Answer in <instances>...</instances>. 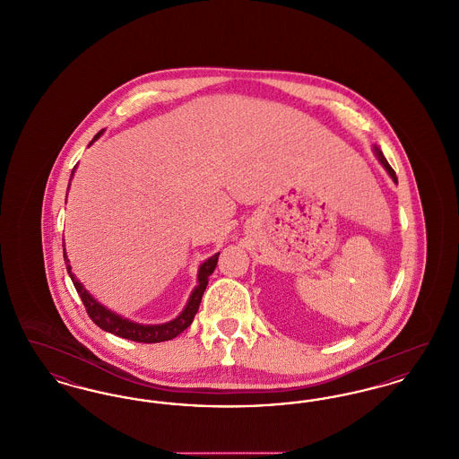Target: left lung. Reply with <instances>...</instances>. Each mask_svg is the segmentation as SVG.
<instances>
[{
    "instance_id": "1",
    "label": "left lung",
    "mask_w": 459,
    "mask_h": 459,
    "mask_svg": "<svg viewBox=\"0 0 459 459\" xmlns=\"http://www.w3.org/2000/svg\"><path fill=\"white\" fill-rule=\"evenodd\" d=\"M373 153L377 156V160L380 161V165L387 170V174L391 175V178H393L394 182H397V177H395V172L393 170V167L387 163V160H385V156L384 153L380 152V148H377V146H373Z\"/></svg>"
}]
</instances>
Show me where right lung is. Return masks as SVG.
I'll list each match as a JSON object with an SVG mask.
<instances>
[{"instance_id": "add662e5", "label": "right lung", "mask_w": 459, "mask_h": 459, "mask_svg": "<svg viewBox=\"0 0 459 459\" xmlns=\"http://www.w3.org/2000/svg\"><path fill=\"white\" fill-rule=\"evenodd\" d=\"M105 131H100L94 139L89 143V146L98 141L101 137V134ZM74 175V170H72ZM70 186V184H68ZM220 253L210 256L204 263L199 264V270H197V285L193 289L191 296H189V301L186 307L180 311L178 316H175L174 320L167 322V324H158V325H143V324H135L129 318H124L117 313H113L111 309H108L107 306L98 303L88 290L86 287L79 282V279L72 273V266L70 262L66 258V251L64 249V260L66 263V272L74 282L75 290L79 292L82 303L86 306V311H88L91 320L98 325L100 328H103L105 332H109L113 335H118L122 339H129V341H135V342H146V344H153V342H163V341H170L177 337L178 333H182L186 328L189 327L196 316L197 309H199V303H201V298H203V292L208 285V277L213 273L217 262H219Z\"/></svg>"}]
</instances>
